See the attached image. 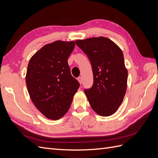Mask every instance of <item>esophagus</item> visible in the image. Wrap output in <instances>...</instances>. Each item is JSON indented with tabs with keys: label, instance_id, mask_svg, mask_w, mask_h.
I'll use <instances>...</instances> for the list:
<instances>
[{
	"label": "esophagus",
	"instance_id": "1",
	"mask_svg": "<svg viewBox=\"0 0 158 158\" xmlns=\"http://www.w3.org/2000/svg\"><path fill=\"white\" fill-rule=\"evenodd\" d=\"M78 80L79 81L80 84H82V77H81V76H80V77L78 78Z\"/></svg>",
	"mask_w": 158,
	"mask_h": 158
}]
</instances>
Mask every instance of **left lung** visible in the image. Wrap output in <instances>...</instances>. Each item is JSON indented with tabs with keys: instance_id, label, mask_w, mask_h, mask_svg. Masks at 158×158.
Here are the masks:
<instances>
[{
	"instance_id": "left-lung-1",
	"label": "left lung",
	"mask_w": 158,
	"mask_h": 158,
	"mask_svg": "<svg viewBox=\"0 0 158 158\" xmlns=\"http://www.w3.org/2000/svg\"><path fill=\"white\" fill-rule=\"evenodd\" d=\"M92 65V86L84 89L89 103L99 115L110 116L121 106L127 90L128 71L121 49L108 38L76 40Z\"/></svg>"
}]
</instances>
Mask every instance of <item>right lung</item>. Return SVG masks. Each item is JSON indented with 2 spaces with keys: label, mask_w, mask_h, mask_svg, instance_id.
Instances as JSON below:
<instances>
[{
  "label": "right lung",
  "mask_w": 158,
  "mask_h": 158,
  "mask_svg": "<svg viewBox=\"0 0 158 158\" xmlns=\"http://www.w3.org/2000/svg\"><path fill=\"white\" fill-rule=\"evenodd\" d=\"M74 41H56L43 47L28 63L26 82L31 101L47 118L57 120L69 111L80 86L68 59Z\"/></svg>",
  "instance_id": "obj_1"
}]
</instances>
